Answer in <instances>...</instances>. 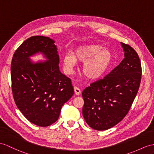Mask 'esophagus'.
I'll list each match as a JSON object with an SVG mask.
<instances>
[{
    "instance_id": "1",
    "label": "esophagus",
    "mask_w": 154,
    "mask_h": 154,
    "mask_svg": "<svg viewBox=\"0 0 154 154\" xmlns=\"http://www.w3.org/2000/svg\"><path fill=\"white\" fill-rule=\"evenodd\" d=\"M74 93H75V94H76V95H79L80 93H81V91H80V89L78 88H77V87H74Z\"/></svg>"
}]
</instances>
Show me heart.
Returning a JSON list of instances; mask_svg holds the SVG:
<instances>
[{"mask_svg":"<svg viewBox=\"0 0 154 154\" xmlns=\"http://www.w3.org/2000/svg\"><path fill=\"white\" fill-rule=\"evenodd\" d=\"M110 51L97 44H85L74 49L72 54H66L63 57V65L66 72L72 73L76 61L84 63L82 72L89 80H97L103 77L112 63Z\"/></svg>","mask_w":154,"mask_h":154,"instance_id":"1","label":"heart"}]
</instances>
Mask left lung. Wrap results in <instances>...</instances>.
I'll return each mask as SVG.
<instances>
[{"label": "left lung", "mask_w": 154, "mask_h": 154, "mask_svg": "<svg viewBox=\"0 0 154 154\" xmlns=\"http://www.w3.org/2000/svg\"><path fill=\"white\" fill-rule=\"evenodd\" d=\"M124 59L103 80L93 83L82 92V114L86 123L97 131L107 130L128 113L139 88L142 69L138 55L121 42Z\"/></svg>", "instance_id": "left-lung-1"}]
</instances>
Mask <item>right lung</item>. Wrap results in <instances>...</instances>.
Segmentation results:
<instances>
[{"instance_id": "1", "label": "right lung", "mask_w": 154, "mask_h": 154, "mask_svg": "<svg viewBox=\"0 0 154 154\" xmlns=\"http://www.w3.org/2000/svg\"><path fill=\"white\" fill-rule=\"evenodd\" d=\"M55 41L35 36L26 40L14 53L11 64L14 99L28 120L47 127L57 120L61 107L74 94L70 78L59 70ZM42 54L46 60L30 57Z\"/></svg>"}]
</instances>
